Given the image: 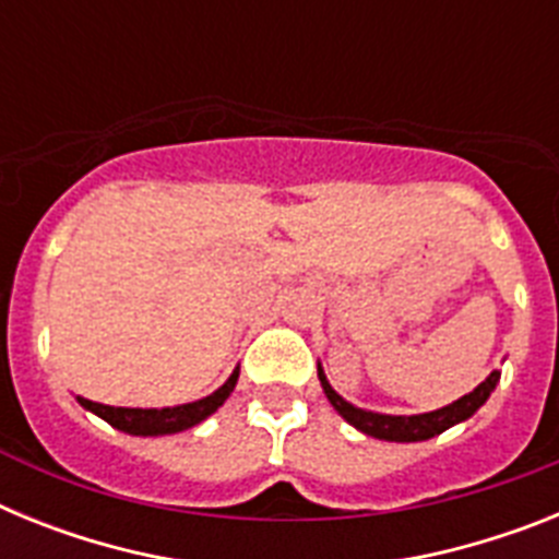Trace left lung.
<instances>
[{
    "label": "left lung",
    "mask_w": 559,
    "mask_h": 559,
    "mask_svg": "<svg viewBox=\"0 0 559 559\" xmlns=\"http://www.w3.org/2000/svg\"><path fill=\"white\" fill-rule=\"evenodd\" d=\"M498 378H501V372L492 369L484 383H478L471 394L459 397L456 403H451V406L437 408V412H428V414H412V417H394V414L364 412V408L347 403V400L341 397V394L330 386L322 367H319V380H322L324 394H328V400L333 403L335 412L347 419L349 426H355L358 431L367 433V437L386 439V442H423V439H431L437 437V433L448 431V428L456 426V423H464V419L473 417V414L487 403L490 392L496 389Z\"/></svg>",
    "instance_id": "left-lung-1"
}]
</instances>
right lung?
Listing matches in <instances>:
<instances>
[{"label":"right lung","mask_w":559,"mask_h":559,"mask_svg":"<svg viewBox=\"0 0 559 559\" xmlns=\"http://www.w3.org/2000/svg\"><path fill=\"white\" fill-rule=\"evenodd\" d=\"M237 374H240V369H235L224 386H221L218 392H212L210 397L173 408L103 406V403H92V400L83 397H78V403H81L83 408H88V412H95L97 417L106 419L108 426H114L117 431L133 433V437H165V433H179L192 426H199L201 419H206L210 414L218 412V408L224 406V400L231 394V389H235Z\"/></svg>","instance_id":"right-lung-1"}]
</instances>
